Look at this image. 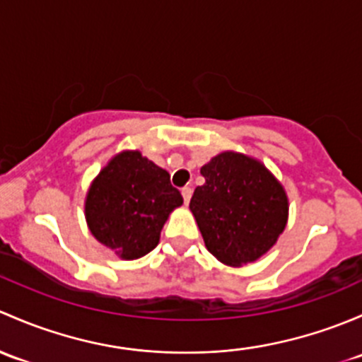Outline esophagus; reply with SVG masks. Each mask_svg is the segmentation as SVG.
Wrapping results in <instances>:
<instances>
[{
    "label": "esophagus",
    "mask_w": 362,
    "mask_h": 362,
    "mask_svg": "<svg viewBox=\"0 0 362 362\" xmlns=\"http://www.w3.org/2000/svg\"><path fill=\"white\" fill-rule=\"evenodd\" d=\"M192 193H193L192 186H185V188L181 189V195H182V199H185V204L189 202V199H192Z\"/></svg>",
    "instance_id": "34e87169"
}]
</instances>
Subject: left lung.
Returning a JSON list of instances; mask_svg holds the SVG:
<instances>
[{"mask_svg":"<svg viewBox=\"0 0 362 362\" xmlns=\"http://www.w3.org/2000/svg\"><path fill=\"white\" fill-rule=\"evenodd\" d=\"M189 209L206 247L230 267L256 262L284 232L288 197L267 167L249 156L225 151L200 169Z\"/></svg>","mask_w":362,"mask_h":362,"instance_id":"8db88e82","label":"left lung"}]
</instances>
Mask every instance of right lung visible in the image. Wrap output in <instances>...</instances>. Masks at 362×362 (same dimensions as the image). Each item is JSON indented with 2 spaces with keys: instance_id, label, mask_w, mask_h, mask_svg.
I'll list each match as a JSON object with an SVG mask.
<instances>
[{
  "instance_id": "obj_1",
  "label": "right lung",
  "mask_w": 362,
  "mask_h": 362,
  "mask_svg": "<svg viewBox=\"0 0 362 362\" xmlns=\"http://www.w3.org/2000/svg\"><path fill=\"white\" fill-rule=\"evenodd\" d=\"M181 204L167 170L139 151H124L90 185L85 216L100 244L120 258L137 259L156 247L163 223Z\"/></svg>"
}]
</instances>
